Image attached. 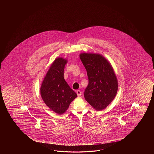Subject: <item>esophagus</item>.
<instances>
[{
  "instance_id": "obj_1",
  "label": "esophagus",
  "mask_w": 154,
  "mask_h": 154,
  "mask_svg": "<svg viewBox=\"0 0 154 154\" xmlns=\"http://www.w3.org/2000/svg\"><path fill=\"white\" fill-rule=\"evenodd\" d=\"M76 94L78 96H80L82 95V92L80 91V90H77L76 91Z\"/></svg>"
}]
</instances>
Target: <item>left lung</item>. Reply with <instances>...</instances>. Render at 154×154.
Listing matches in <instances>:
<instances>
[{
    "label": "left lung",
    "mask_w": 154,
    "mask_h": 154,
    "mask_svg": "<svg viewBox=\"0 0 154 154\" xmlns=\"http://www.w3.org/2000/svg\"><path fill=\"white\" fill-rule=\"evenodd\" d=\"M79 56L88 79L84 92L85 100L95 110L102 111L114 100L118 90V80L113 68L100 54L82 53Z\"/></svg>",
    "instance_id": "1"
}]
</instances>
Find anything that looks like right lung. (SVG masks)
I'll list each match as a JSON object with an SVG mask.
<instances>
[{"label": "right lung", "instance_id": "obj_1", "mask_svg": "<svg viewBox=\"0 0 154 154\" xmlns=\"http://www.w3.org/2000/svg\"><path fill=\"white\" fill-rule=\"evenodd\" d=\"M67 59L56 58L43 79L40 88L43 101L51 110L62 115L69 108L77 94L70 88L64 78Z\"/></svg>", "mask_w": 154, "mask_h": 154}]
</instances>
